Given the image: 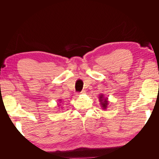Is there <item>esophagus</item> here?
I'll return each instance as SVG.
<instances>
[{"label":"esophagus","instance_id":"obj_1","mask_svg":"<svg viewBox=\"0 0 159 159\" xmlns=\"http://www.w3.org/2000/svg\"><path fill=\"white\" fill-rule=\"evenodd\" d=\"M85 93V90H83V91H81L80 93H77L76 95H77V96H78V95H80V94H84Z\"/></svg>","mask_w":159,"mask_h":159}]
</instances>
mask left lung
<instances>
[{"instance_id": "8db88e82", "label": "left lung", "mask_w": 159, "mask_h": 159, "mask_svg": "<svg viewBox=\"0 0 159 159\" xmlns=\"http://www.w3.org/2000/svg\"><path fill=\"white\" fill-rule=\"evenodd\" d=\"M99 101L101 104V107H102L103 110H106L107 108V106L109 105V101H108V98H105V95L100 93L99 95Z\"/></svg>"}]
</instances>
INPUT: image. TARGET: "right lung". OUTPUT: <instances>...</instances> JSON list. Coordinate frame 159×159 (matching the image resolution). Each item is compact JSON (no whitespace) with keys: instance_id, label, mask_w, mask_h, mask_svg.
<instances>
[{"instance_id":"obj_1","label":"right lung","mask_w":159,"mask_h":159,"mask_svg":"<svg viewBox=\"0 0 159 159\" xmlns=\"http://www.w3.org/2000/svg\"><path fill=\"white\" fill-rule=\"evenodd\" d=\"M58 101H59V102H60V103H61V99H59ZM60 103H59V104H60ZM58 105V106H60V105Z\"/></svg>"}]
</instances>
